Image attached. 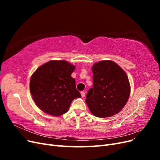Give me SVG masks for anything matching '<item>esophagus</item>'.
<instances>
[{
    "label": "esophagus",
    "instance_id": "obj_1",
    "mask_svg": "<svg viewBox=\"0 0 160 160\" xmlns=\"http://www.w3.org/2000/svg\"><path fill=\"white\" fill-rule=\"evenodd\" d=\"M81 95L82 98H84V97L85 96V93L84 91H81Z\"/></svg>",
    "mask_w": 160,
    "mask_h": 160
}]
</instances>
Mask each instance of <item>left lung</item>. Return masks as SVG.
<instances>
[{
    "mask_svg": "<svg viewBox=\"0 0 160 160\" xmlns=\"http://www.w3.org/2000/svg\"><path fill=\"white\" fill-rule=\"evenodd\" d=\"M93 86L88 91L85 102L92 114L109 118L120 112L130 95L127 74L116 62L105 60L92 67Z\"/></svg>",
    "mask_w": 160,
    "mask_h": 160,
    "instance_id": "8db88e82",
    "label": "left lung"
}]
</instances>
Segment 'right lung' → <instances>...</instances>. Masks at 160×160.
Here are the masks:
<instances>
[{"mask_svg":"<svg viewBox=\"0 0 160 160\" xmlns=\"http://www.w3.org/2000/svg\"><path fill=\"white\" fill-rule=\"evenodd\" d=\"M75 66L64 60H52L33 72L30 91L37 107L50 115L59 117L68 111L72 101L81 95L71 76Z\"/></svg>","mask_w":160,"mask_h":160,"instance_id":"add662e5","label":"right lung"}]
</instances>
